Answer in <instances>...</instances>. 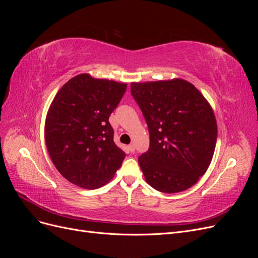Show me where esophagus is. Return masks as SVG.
Segmentation results:
<instances>
[{
  "instance_id": "obj_1",
  "label": "esophagus",
  "mask_w": 258,
  "mask_h": 258,
  "mask_svg": "<svg viewBox=\"0 0 258 258\" xmlns=\"http://www.w3.org/2000/svg\"><path fill=\"white\" fill-rule=\"evenodd\" d=\"M128 148H129V151H130V152H135V150H136L135 144H130V145H128Z\"/></svg>"
}]
</instances>
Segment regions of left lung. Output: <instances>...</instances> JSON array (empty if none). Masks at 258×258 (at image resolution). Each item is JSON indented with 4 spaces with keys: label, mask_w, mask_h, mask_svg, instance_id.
I'll return each instance as SVG.
<instances>
[{
    "label": "left lung",
    "mask_w": 258,
    "mask_h": 258,
    "mask_svg": "<svg viewBox=\"0 0 258 258\" xmlns=\"http://www.w3.org/2000/svg\"><path fill=\"white\" fill-rule=\"evenodd\" d=\"M131 95L150 132V148L138 160L145 181L161 192L188 189L213 157L217 124L212 107L181 79L131 83Z\"/></svg>",
    "instance_id": "8db88e82"
}]
</instances>
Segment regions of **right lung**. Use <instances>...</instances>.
<instances>
[{
  "label": "right lung",
  "mask_w": 258,
  "mask_h": 258,
  "mask_svg": "<svg viewBox=\"0 0 258 258\" xmlns=\"http://www.w3.org/2000/svg\"><path fill=\"white\" fill-rule=\"evenodd\" d=\"M127 84L80 74L54 96L45 121V142L51 161L69 182L87 189L106 184L126 154L114 143L108 117Z\"/></svg>",
  "instance_id": "right-lung-1"
}]
</instances>
